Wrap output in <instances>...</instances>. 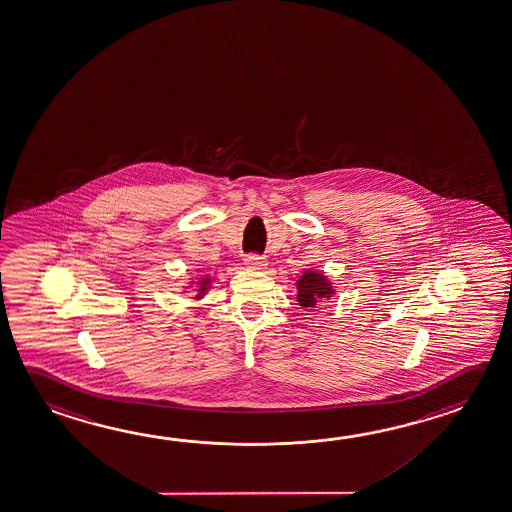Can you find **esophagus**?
<instances>
[{
  "label": "esophagus",
  "instance_id": "1",
  "mask_svg": "<svg viewBox=\"0 0 512 512\" xmlns=\"http://www.w3.org/2000/svg\"><path fill=\"white\" fill-rule=\"evenodd\" d=\"M244 264H246V268L248 269L266 268V260H264V257H260V255H257V253H250V255H246V259H244Z\"/></svg>",
  "mask_w": 512,
  "mask_h": 512
}]
</instances>
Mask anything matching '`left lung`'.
I'll list each match as a JSON object with an SVG mask.
<instances>
[{
	"label": "left lung",
	"instance_id": "8db88e82",
	"mask_svg": "<svg viewBox=\"0 0 512 512\" xmlns=\"http://www.w3.org/2000/svg\"><path fill=\"white\" fill-rule=\"evenodd\" d=\"M298 303L302 307H316V303L323 298H328L330 294L334 293L332 287L328 284L327 278L319 275L316 271H305L302 278L298 280Z\"/></svg>",
	"mask_w": 512,
	"mask_h": 512
}]
</instances>
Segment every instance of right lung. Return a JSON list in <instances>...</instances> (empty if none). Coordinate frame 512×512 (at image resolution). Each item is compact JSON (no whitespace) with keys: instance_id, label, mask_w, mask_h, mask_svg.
<instances>
[{"instance_id":"obj_1","label":"right lung","mask_w":512,"mask_h":512,"mask_svg":"<svg viewBox=\"0 0 512 512\" xmlns=\"http://www.w3.org/2000/svg\"><path fill=\"white\" fill-rule=\"evenodd\" d=\"M207 284H209V278H203L202 282H200V285H202V287H200V294H202L203 291H205V287H207Z\"/></svg>"}]
</instances>
